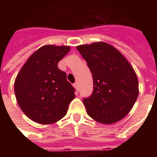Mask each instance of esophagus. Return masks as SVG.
Returning a JSON list of instances; mask_svg holds the SVG:
<instances>
[{"label": "esophagus", "mask_w": 157, "mask_h": 157, "mask_svg": "<svg viewBox=\"0 0 157 157\" xmlns=\"http://www.w3.org/2000/svg\"><path fill=\"white\" fill-rule=\"evenodd\" d=\"M74 86H75V88L78 91V88H79V85H78V82H75V84H74Z\"/></svg>", "instance_id": "34e87169"}]
</instances>
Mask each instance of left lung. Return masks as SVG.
Instances as JSON below:
<instances>
[{"label":"left lung","instance_id":"obj_1","mask_svg":"<svg viewBox=\"0 0 157 157\" xmlns=\"http://www.w3.org/2000/svg\"><path fill=\"white\" fill-rule=\"evenodd\" d=\"M93 78V92L83 99L86 113L95 121L111 124L130 112L139 95L137 75L128 59L105 42L76 47Z\"/></svg>","mask_w":157,"mask_h":157}]
</instances>
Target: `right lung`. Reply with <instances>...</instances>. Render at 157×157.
I'll return each instance as SVG.
<instances>
[{"label": "right lung", "mask_w": 157, "mask_h": 157, "mask_svg": "<svg viewBox=\"0 0 157 157\" xmlns=\"http://www.w3.org/2000/svg\"><path fill=\"white\" fill-rule=\"evenodd\" d=\"M69 46L44 45L28 59L14 83L20 109L33 121L50 124L64 118L70 102L75 98V89L59 61L68 54Z\"/></svg>", "instance_id": "obj_1"}]
</instances>
